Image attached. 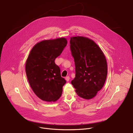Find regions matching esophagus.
Instances as JSON below:
<instances>
[{
	"instance_id": "obj_1",
	"label": "esophagus",
	"mask_w": 133,
	"mask_h": 133,
	"mask_svg": "<svg viewBox=\"0 0 133 133\" xmlns=\"http://www.w3.org/2000/svg\"><path fill=\"white\" fill-rule=\"evenodd\" d=\"M65 79L67 81H68L69 80V79H70V78H69V76H66V77L65 78Z\"/></svg>"
}]
</instances>
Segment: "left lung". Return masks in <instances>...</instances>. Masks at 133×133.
Listing matches in <instances>:
<instances>
[{"label": "left lung", "instance_id": "obj_1", "mask_svg": "<svg viewBox=\"0 0 133 133\" xmlns=\"http://www.w3.org/2000/svg\"><path fill=\"white\" fill-rule=\"evenodd\" d=\"M69 43L75 67V77L71 83L78 96L87 100L92 99L106 80L105 56L98 45L88 38L71 37Z\"/></svg>", "mask_w": 133, "mask_h": 133}]
</instances>
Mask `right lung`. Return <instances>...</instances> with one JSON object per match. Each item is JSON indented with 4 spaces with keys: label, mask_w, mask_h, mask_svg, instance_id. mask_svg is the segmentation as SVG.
Wrapping results in <instances>:
<instances>
[{
    "label": "right lung",
    "mask_w": 133,
    "mask_h": 133,
    "mask_svg": "<svg viewBox=\"0 0 133 133\" xmlns=\"http://www.w3.org/2000/svg\"><path fill=\"white\" fill-rule=\"evenodd\" d=\"M65 38L42 41L35 45L26 60L25 71L33 91L41 100L54 102L58 100L66 81L61 77L55 59L66 46Z\"/></svg>",
    "instance_id": "add662e5"
}]
</instances>
